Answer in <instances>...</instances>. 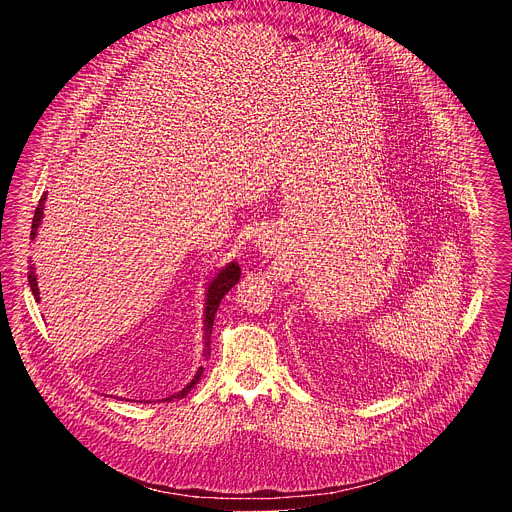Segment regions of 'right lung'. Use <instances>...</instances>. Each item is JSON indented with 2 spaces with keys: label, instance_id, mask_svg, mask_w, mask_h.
Here are the masks:
<instances>
[{
  "label": "right lung",
  "instance_id": "obj_1",
  "mask_svg": "<svg viewBox=\"0 0 512 512\" xmlns=\"http://www.w3.org/2000/svg\"><path fill=\"white\" fill-rule=\"evenodd\" d=\"M44 200H46V194H42V198L38 200V206H36V212H34V218H32V233H30V237L34 239L36 237V231H38V225H40V221H42V210H44ZM239 277H241V267L237 265V263H231V265H227L221 273H218L216 277H214V281H210V285H208V294H206V312H204V340H206V352H204V356H208L210 354V334H212V324H214V316H216V310H218V304H221V300L229 294V289L239 281ZM28 281H30V289H32V294H34V298L36 300H40L38 298V283H36V275H34V271H32V267H30V271H28ZM202 367L198 369V373L194 375V379L190 381V385H186L180 393H176V395H170L168 399H162V401H174V399H182L184 395H188V391L198 383V379L202 377Z\"/></svg>",
  "mask_w": 512,
  "mask_h": 512
}]
</instances>
